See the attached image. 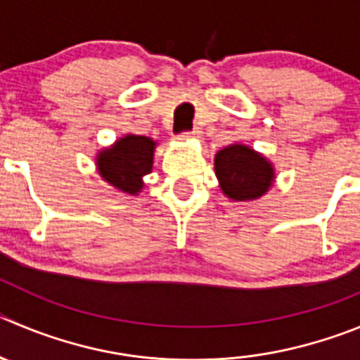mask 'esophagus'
Listing matches in <instances>:
<instances>
[{"instance_id":"esophagus-1","label":"esophagus","mask_w":360,"mask_h":360,"mask_svg":"<svg viewBox=\"0 0 360 360\" xmlns=\"http://www.w3.org/2000/svg\"><path fill=\"white\" fill-rule=\"evenodd\" d=\"M191 136H200L199 127H193L191 131H183V133H181V139H191Z\"/></svg>"}]
</instances>
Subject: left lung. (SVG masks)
Segmentation results:
<instances>
[{"label": "left lung", "instance_id": "left-lung-1", "mask_svg": "<svg viewBox=\"0 0 360 360\" xmlns=\"http://www.w3.org/2000/svg\"><path fill=\"white\" fill-rule=\"evenodd\" d=\"M214 172L224 193L234 200L257 199L268 191L274 179L271 165L240 143L226 147L214 156Z\"/></svg>", "mask_w": 360, "mask_h": 360}]
</instances>
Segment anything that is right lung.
Returning a JSON list of instances; mask_svg holds the SVG:
<instances>
[{"label":"right lung","instance_id":"right-lung-1","mask_svg":"<svg viewBox=\"0 0 360 360\" xmlns=\"http://www.w3.org/2000/svg\"><path fill=\"white\" fill-rule=\"evenodd\" d=\"M154 146L147 136L127 134L112 149H106L97 158V167L104 179L126 193H139L142 177L153 169Z\"/></svg>","mask_w":360,"mask_h":360}]
</instances>
